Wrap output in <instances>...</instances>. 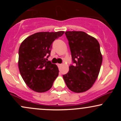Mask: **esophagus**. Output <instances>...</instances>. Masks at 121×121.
Listing matches in <instances>:
<instances>
[{
	"mask_svg": "<svg viewBox=\"0 0 121 121\" xmlns=\"http://www.w3.org/2000/svg\"><path fill=\"white\" fill-rule=\"evenodd\" d=\"M57 66L60 68V66H62V64H57Z\"/></svg>",
	"mask_w": 121,
	"mask_h": 121,
	"instance_id": "34e87169",
	"label": "esophagus"
}]
</instances>
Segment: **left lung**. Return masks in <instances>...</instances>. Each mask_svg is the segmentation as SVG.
<instances>
[{"instance_id": "1", "label": "left lung", "mask_w": 121, "mask_h": 121, "mask_svg": "<svg viewBox=\"0 0 121 121\" xmlns=\"http://www.w3.org/2000/svg\"><path fill=\"white\" fill-rule=\"evenodd\" d=\"M74 65L63 75L67 87L82 93L92 87L99 74L102 62L100 47L95 38L82 31H66Z\"/></svg>"}]
</instances>
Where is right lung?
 I'll list each match as a JSON object with an SVG mask.
<instances>
[{
	"instance_id": "add662e5",
	"label": "right lung",
	"mask_w": 121,
	"mask_h": 121,
	"mask_svg": "<svg viewBox=\"0 0 121 121\" xmlns=\"http://www.w3.org/2000/svg\"><path fill=\"white\" fill-rule=\"evenodd\" d=\"M64 31L40 32L25 39L19 47L18 66L22 78L30 89L43 93L51 88L59 76L56 64L48 61L52 43Z\"/></svg>"
}]
</instances>
